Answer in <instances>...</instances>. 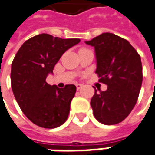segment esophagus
Masks as SVG:
<instances>
[{
    "label": "esophagus",
    "instance_id": "obj_1",
    "mask_svg": "<svg viewBox=\"0 0 155 155\" xmlns=\"http://www.w3.org/2000/svg\"><path fill=\"white\" fill-rule=\"evenodd\" d=\"M81 87H82V85H81V84H76V89H77V90H79L80 88Z\"/></svg>",
    "mask_w": 155,
    "mask_h": 155
}]
</instances>
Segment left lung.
I'll use <instances>...</instances> for the list:
<instances>
[{
  "label": "left lung",
  "instance_id": "obj_1",
  "mask_svg": "<svg viewBox=\"0 0 155 155\" xmlns=\"http://www.w3.org/2000/svg\"><path fill=\"white\" fill-rule=\"evenodd\" d=\"M94 47L99 81L107 89H95L91 106L99 123L118 124L130 113L142 83L141 56L133 46L120 37L104 32L85 42Z\"/></svg>",
  "mask_w": 155,
  "mask_h": 155
}]
</instances>
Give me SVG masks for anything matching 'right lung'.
Here are the masks:
<instances>
[{
  "instance_id": "1",
  "label": "right lung",
  "mask_w": 155,
  "mask_h": 155,
  "mask_svg": "<svg viewBox=\"0 0 155 155\" xmlns=\"http://www.w3.org/2000/svg\"><path fill=\"white\" fill-rule=\"evenodd\" d=\"M81 42L79 38L42 33L26 40L12 62L11 86L15 99L26 117L36 125L54 129L67 120L74 85L58 88L46 82L65 51Z\"/></svg>"
}]
</instances>
